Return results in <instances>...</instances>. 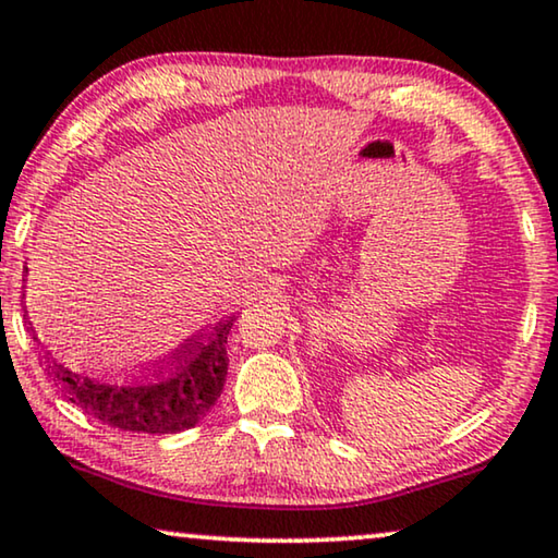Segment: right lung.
Here are the masks:
<instances>
[{
    "mask_svg": "<svg viewBox=\"0 0 558 558\" xmlns=\"http://www.w3.org/2000/svg\"><path fill=\"white\" fill-rule=\"evenodd\" d=\"M232 320H225L184 343L174 356L154 366L151 374L131 379H106L62 364L50 351H40V366L47 379L77 410L123 433L174 435L207 417L222 395L227 376V333ZM35 341H40L35 336Z\"/></svg>",
    "mask_w": 558,
    "mask_h": 558,
    "instance_id": "add662e5",
    "label": "right lung"
}]
</instances>
